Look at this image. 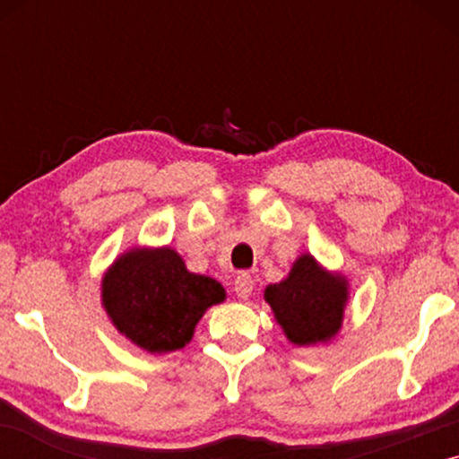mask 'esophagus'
<instances>
[{
    "mask_svg": "<svg viewBox=\"0 0 459 459\" xmlns=\"http://www.w3.org/2000/svg\"><path fill=\"white\" fill-rule=\"evenodd\" d=\"M253 286H255L253 275L247 273V272H242V273H238V278L234 281V292L240 299H248L250 292H253Z\"/></svg>",
    "mask_w": 459,
    "mask_h": 459,
    "instance_id": "34e87169",
    "label": "esophagus"
}]
</instances>
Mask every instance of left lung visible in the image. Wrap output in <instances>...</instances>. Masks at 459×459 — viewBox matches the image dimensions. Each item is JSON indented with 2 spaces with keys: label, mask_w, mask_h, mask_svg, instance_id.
Returning a JSON list of instances; mask_svg holds the SVG:
<instances>
[{
  "label": "left lung",
  "mask_w": 459,
  "mask_h": 459,
  "mask_svg": "<svg viewBox=\"0 0 459 459\" xmlns=\"http://www.w3.org/2000/svg\"><path fill=\"white\" fill-rule=\"evenodd\" d=\"M265 300L288 341L300 347L325 342L342 324L347 281L325 273L311 255H303L284 281L267 286Z\"/></svg>",
  "instance_id": "8db88e82"
}]
</instances>
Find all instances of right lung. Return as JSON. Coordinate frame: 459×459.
<instances>
[{
  "mask_svg": "<svg viewBox=\"0 0 459 459\" xmlns=\"http://www.w3.org/2000/svg\"><path fill=\"white\" fill-rule=\"evenodd\" d=\"M223 299L219 281L187 272L171 248L131 250L115 261L102 281L112 324L150 353L186 347L203 313Z\"/></svg>",
  "mask_w": 459,
  "mask_h": 459,
  "instance_id": "right-lung-1",
  "label": "right lung"
}]
</instances>
